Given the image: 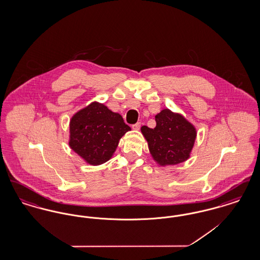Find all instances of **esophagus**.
Listing matches in <instances>:
<instances>
[{
	"label": "esophagus",
	"mask_w": 260,
	"mask_h": 260,
	"mask_svg": "<svg viewBox=\"0 0 260 260\" xmlns=\"http://www.w3.org/2000/svg\"><path fill=\"white\" fill-rule=\"evenodd\" d=\"M140 125H141V123H136V124H133L132 127H133L135 131H138V129L140 128Z\"/></svg>",
	"instance_id": "1"
}]
</instances>
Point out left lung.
Instances as JSON below:
<instances>
[{"label": "left lung", "instance_id": "1", "mask_svg": "<svg viewBox=\"0 0 260 260\" xmlns=\"http://www.w3.org/2000/svg\"><path fill=\"white\" fill-rule=\"evenodd\" d=\"M156 126H141L149 151L159 166H173L187 161L194 147L197 131L185 117L170 109L155 116Z\"/></svg>", "mask_w": 260, "mask_h": 260}]
</instances>
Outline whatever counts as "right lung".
<instances>
[{"instance_id":"obj_1","label":"right lung","mask_w":260,"mask_h":260,"mask_svg":"<svg viewBox=\"0 0 260 260\" xmlns=\"http://www.w3.org/2000/svg\"><path fill=\"white\" fill-rule=\"evenodd\" d=\"M128 131L131 127L119 113L93 101L72 116L69 146L87 164L99 166L111 159L120 139Z\"/></svg>"}]
</instances>
